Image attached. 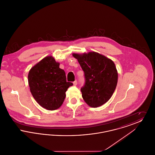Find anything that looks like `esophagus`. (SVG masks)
Masks as SVG:
<instances>
[{
	"mask_svg": "<svg viewBox=\"0 0 155 155\" xmlns=\"http://www.w3.org/2000/svg\"><path fill=\"white\" fill-rule=\"evenodd\" d=\"M73 84H74V85H75V86L77 85V80H75V81H74L73 82Z\"/></svg>",
	"mask_w": 155,
	"mask_h": 155,
	"instance_id": "esophagus-1",
	"label": "esophagus"
}]
</instances>
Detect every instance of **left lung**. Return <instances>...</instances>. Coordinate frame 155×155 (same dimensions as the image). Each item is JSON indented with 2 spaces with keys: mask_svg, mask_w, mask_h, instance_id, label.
<instances>
[{
  "mask_svg": "<svg viewBox=\"0 0 155 155\" xmlns=\"http://www.w3.org/2000/svg\"><path fill=\"white\" fill-rule=\"evenodd\" d=\"M83 70L85 84L81 88L86 103L97 107L106 103L113 95L118 80V73L114 62L95 52L73 53Z\"/></svg>",
  "mask_w": 155,
  "mask_h": 155,
  "instance_id": "1",
  "label": "left lung"
}]
</instances>
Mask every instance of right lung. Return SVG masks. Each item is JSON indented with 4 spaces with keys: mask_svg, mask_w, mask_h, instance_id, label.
Masks as SVG:
<instances>
[{
    "mask_svg": "<svg viewBox=\"0 0 155 155\" xmlns=\"http://www.w3.org/2000/svg\"><path fill=\"white\" fill-rule=\"evenodd\" d=\"M52 56L42 59L30 69L28 81L32 95L41 106L54 110L63 103L72 82H67L65 71Z\"/></svg>",
    "mask_w": 155,
    "mask_h": 155,
    "instance_id": "add662e5",
    "label": "right lung"
}]
</instances>
